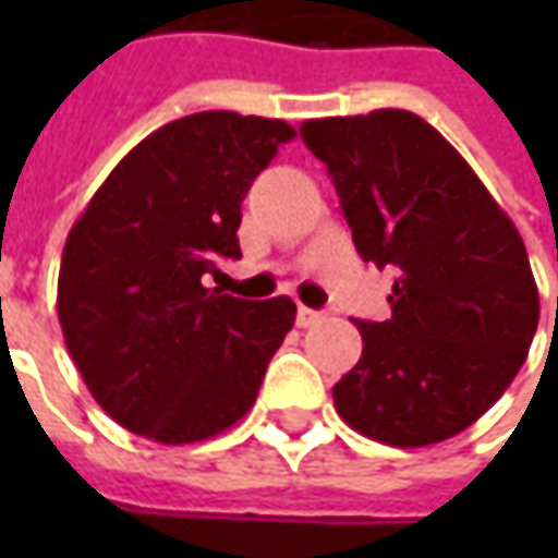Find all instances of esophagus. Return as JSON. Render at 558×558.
<instances>
[{"label": "esophagus", "mask_w": 558, "mask_h": 558, "mask_svg": "<svg viewBox=\"0 0 558 558\" xmlns=\"http://www.w3.org/2000/svg\"><path fill=\"white\" fill-rule=\"evenodd\" d=\"M319 319H323V313H319V311H311V307H304V304L298 307V326H301V329H307V326H316Z\"/></svg>", "instance_id": "obj_1"}]
</instances>
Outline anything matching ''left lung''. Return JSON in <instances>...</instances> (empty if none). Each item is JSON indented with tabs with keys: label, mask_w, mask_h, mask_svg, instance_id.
<instances>
[{
	"label": "left lung",
	"mask_w": 558,
	"mask_h": 558,
	"mask_svg": "<svg viewBox=\"0 0 558 558\" xmlns=\"http://www.w3.org/2000/svg\"><path fill=\"white\" fill-rule=\"evenodd\" d=\"M366 264L395 267L385 323L332 388L351 428L428 447L484 416L525 363L541 298L519 229L432 123L381 108L301 123ZM558 323V298H556Z\"/></svg>",
	"instance_id": "1"
}]
</instances>
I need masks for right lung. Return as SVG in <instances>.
<instances>
[{
  "label": "right lung",
  "mask_w": 558,
  "mask_h": 558,
  "mask_svg": "<svg viewBox=\"0 0 558 558\" xmlns=\"http://www.w3.org/2000/svg\"><path fill=\"white\" fill-rule=\"evenodd\" d=\"M289 140L286 120L235 111L173 120L108 173L68 232L64 344L98 407L133 435L195 444L254 407L298 307L204 289V276L242 257V202Z\"/></svg>",
  "instance_id": "obj_1"
}]
</instances>
